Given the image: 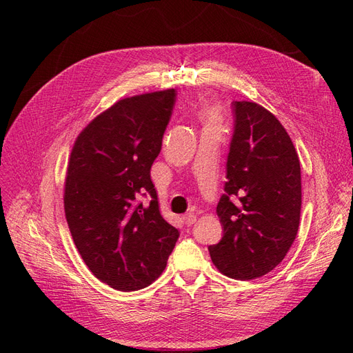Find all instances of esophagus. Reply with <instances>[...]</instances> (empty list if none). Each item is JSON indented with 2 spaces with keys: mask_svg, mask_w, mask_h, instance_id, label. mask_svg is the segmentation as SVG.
I'll use <instances>...</instances> for the list:
<instances>
[{
  "mask_svg": "<svg viewBox=\"0 0 353 353\" xmlns=\"http://www.w3.org/2000/svg\"><path fill=\"white\" fill-rule=\"evenodd\" d=\"M184 222L187 223V225H193V223L196 222V215L194 213H187V215H184Z\"/></svg>",
  "mask_w": 353,
  "mask_h": 353,
  "instance_id": "1",
  "label": "esophagus"
}]
</instances>
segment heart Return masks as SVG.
I'll use <instances>...</instances> for the list:
<instances>
[{"mask_svg": "<svg viewBox=\"0 0 353 353\" xmlns=\"http://www.w3.org/2000/svg\"><path fill=\"white\" fill-rule=\"evenodd\" d=\"M203 117H205L208 123H213V121H215V113H213L212 110H206L205 113H203Z\"/></svg>", "mask_w": 353, "mask_h": 353, "instance_id": "heart-1", "label": "heart"}]
</instances>
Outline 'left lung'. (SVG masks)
Segmentation results:
<instances>
[{"mask_svg":"<svg viewBox=\"0 0 353 353\" xmlns=\"http://www.w3.org/2000/svg\"><path fill=\"white\" fill-rule=\"evenodd\" d=\"M232 110L228 181L216 206L223 236L209 245V253L223 275L253 280L272 271L296 239L302 208L301 162L271 112L252 101H234Z\"/></svg>","mask_w":353,"mask_h":353,"instance_id":"8db88e82","label":"left lung"}]
</instances>
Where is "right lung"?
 <instances>
[{"instance_id":"1","label":"right lung","mask_w":353,"mask_h":353,"mask_svg":"<svg viewBox=\"0 0 353 353\" xmlns=\"http://www.w3.org/2000/svg\"><path fill=\"white\" fill-rule=\"evenodd\" d=\"M175 97L170 88L119 100L72 148L63 196L68 225L85 265L116 290L135 292L159 279L179 237L160 215L150 178ZM144 195L151 201L143 203Z\"/></svg>"}]
</instances>
